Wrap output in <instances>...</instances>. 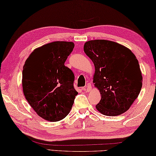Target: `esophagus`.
Masks as SVG:
<instances>
[{
  "mask_svg": "<svg viewBox=\"0 0 156 156\" xmlns=\"http://www.w3.org/2000/svg\"><path fill=\"white\" fill-rule=\"evenodd\" d=\"M83 89V90H85V91L88 92H88L91 91V90H92L91 84H90V83H87V84H86V85L85 87H84Z\"/></svg>",
  "mask_w": 156,
  "mask_h": 156,
  "instance_id": "obj_1",
  "label": "esophagus"
}]
</instances>
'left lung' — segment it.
Instances as JSON below:
<instances>
[{
	"label": "left lung",
	"instance_id": "obj_1",
	"mask_svg": "<svg viewBox=\"0 0 156 156\" xmlns=\"http://www.w3.org/2000/svg\"><path fill=\"white\" fill-rule=\"evenodd\" d=\"M83 50L95 66L93 82L101 96L97 110L106 116L125 113L137 99L142 86L136 57L128 48L103 39L86 42Z\"/></svg>",
	"mask_w": 156,
	"mask_h": 156
}]
</instances>
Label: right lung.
I'll use <instances>...</instances> for the list:
<instances>
[{
  "mask_svg": "<svg viewBox=\"0 0 156 156\" xmlns=\"http://www.w3.org/2000/svg\"><path fill=\"white\" fill-rule=\"evenodd\" d=\"M74 47L73 42L48 43L33 50L25 62V98L38 115L47 121L65 118L78 94L73 86L74 74L64 66Z\"/></svg>",
  "mask_w": 156,
  "mask_h": 156,
  "instance_id": "obj_1",
  "label": "right lung"
}]
</instances>
